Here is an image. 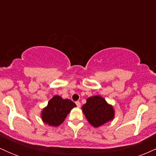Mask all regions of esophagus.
I'll return each mask as SVG.
<instances>
[{"label":"esophagus","mask_w":156,"mask_h":156,"mask_svg":"<svg viewBox=\"0 0 156 156\" xmlns=\"http://www.w3.org/2000/svg\"><path fill=\"white\" fill-rule=\"evenodd\" d=\"M76 105L78 107H80V103L79 101H76Z\"/></svg>","instance_id":"34e87169"}]
</instances>
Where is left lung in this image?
Here are the masks:
<instances>
[{
  "mask_svg": "<svg viewBox=\"0 0 156 156\" xmlns=\"http://www.w3.org/2000/svg\"><path fill=\"white\" fill-rule=\"evenodd\" d=\"M86 118L94 128H98L112 120L114 117V110L101 96H92L87 98V103L82 106Z\"/></svg>",
  "mask_w": 156,
  "mask_h": 156,
  "instance_id": "left-lung-1",
  "label": "left lung"
}]
</instances>
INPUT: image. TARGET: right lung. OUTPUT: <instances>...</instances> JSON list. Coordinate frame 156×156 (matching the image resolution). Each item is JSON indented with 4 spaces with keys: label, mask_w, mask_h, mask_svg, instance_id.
I'll return each instance as SVG.
<instances>
[{
    "label": "right lung",
    "mask_w": 156,
    "mask_h": 156,
    "mask_svg": "<svg viewBox=\"0 0 156 156\" xmlns=\"http://www.w3.org/2000/svg\"><path fill=\"white\" fill-rule=\"evenodd\" d=\"M74 107H76V105L70 100L63 99L58 95L53 96L42 110L41 114L42 121L51 126H58Z\"/></svg>",
    "instance_id": "right-lung-1"
}]
</instances>
